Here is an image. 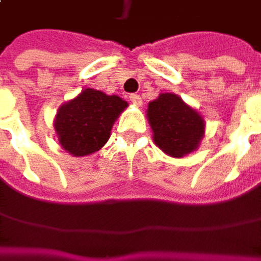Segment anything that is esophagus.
Returning <instances> with one entry per match:
<instances>
[{
	"mask_svg": "<svg viewBox=\"0 0 261 261\" xmlns=\"http://www.w3.org/2000/svg\"><path fill=\"white\" fill-rule=\"evenodd\" d=\"M129 100H130V103L134 106H139L142 105V98H141V95H138V94H130L129 95Z\"/></svg>",
	"mask_w": 261,
	"mask_h": 261,
	"instance_id": "esophagus-1",
	"label": "esophagus"
}]
</instances>
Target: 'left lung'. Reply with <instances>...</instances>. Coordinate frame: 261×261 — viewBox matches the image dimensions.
Wrapping results in <instances>:
<instances>
[{"instance_id":"left-lung-1","label":"left lung","mask_w":261,"mask_h":261,"mask_svg":"<svg viewBox=\"0 0 261 261\" xmlns=\"http://www.w3.org/2000/svg\"><path fill=\"white\" fill-rule=\"evenodd\" d=\"M146 119L152 129L154 144L174 158L195 152L205 136L203 116L173 93H161L149 101Z\"/></svg>"}]
</instances>
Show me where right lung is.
I'll return each instance as SVG.
<instances>
[{"instance_id":"1","label":"right lung","mask_w":261,"mask_h":261,"mask_svg":"<svg viewBox=\"0 0 261 261\" xmlns=\"http://www.w3.org/2000/svg\"><path fill=\"white\" fill-rule=\"evenodd\" d=\"M127 106L119 95L84 88L56 112L54 127L59 145L72 156L94 154L106 145L115 122Z\"/></svg>"}]
</instances>
